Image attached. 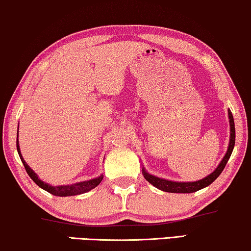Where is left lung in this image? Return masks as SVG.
<instances>
[{
    "mask_svg": "<svg viewBox=\"0 0 251 251\" xmlns=\"http://www.w3.org/2000/svg\"><path fill=\"white\" fill-rule=\"evenodd\" d=\"M228 119H230V142H228V148L226 153L223 157V159L220 162V165L217 166L216 169L213 173H210L209 175L203 177L202 179L196 182H175V181H169V179L160 178L157 176L151 175L146 171V168L142 167V173L144 178L147 179L150 184H152L154 188L161 190L165 192H171V193H192L199 190L206 188V186L210 185L218 176L221 175V173L223 172V169L226 166L228 159H230L233 148H234L235 143V127H234V119H233L232 112L230 109L227 110Z\"/></svg>",
    "mask_w": 251,
    "mask_h": 251,
    "instance_id": "obj_1",
    "label": "left lung"
}]
</instances>
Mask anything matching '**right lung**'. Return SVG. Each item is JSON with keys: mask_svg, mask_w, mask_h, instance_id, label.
Wrapping results in <instances>:
<instances>
[{"mask_svg": "<svg viewBox=\"0 0 251 251\" xmlns=\"http://www.w3.org/2000/svg\"><path fill=\"white\" fill-rule=\"evenodd\" d=\"M18 129H19V125H18ZM17 150H18L20 159H21V161H23V164L25 166V168H26V172H27V174L29 175V177L33 179V181L36 183V184L40 186L41 189L45 190V191H48L49 193H51V195H53V196L69 197V196L82 195V193L89 192L92 189H94L95 186H98L101 183L102 178H103V175L101 174L100 176H98V177H95V178L87 179V181H83V182H77V183H74V184H70V185H56V186L50 185L49 183H45L42 181V179L38 178V175L29 167V166L27 165V162L25 161V159L23 158V154H21V152H20V147H19L18 140H17Z\"/></svg>", "mask_w": 251, "mask_h": 251, "instance_id": "right-lung-1", "label": "right lung"}]
</instances>
